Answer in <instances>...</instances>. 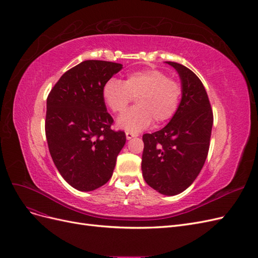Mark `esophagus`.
Masks as SVG:
<instances>
[{
    "label": "esophagus",
    "instance_id": "1",
    "mask_svg": "<svg viewBox=\"0 0 258 258\" xmlns=\"http://www.w3.org/2000/svg\"><path fill=\"white\" fill-rule=\"evenodd\" d=\"M138 135L137 134H134V132H129V131H127L126 132V138H127V140H131L132 138H135V137H137Z\"/></svg>",
    "mask_w": 258,
    "mask_h": 258
}]
</instances>
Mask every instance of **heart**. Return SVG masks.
Masks as SVG:
<instances>
[{
    "label": "heart",
    "mask_w": 258,
    "mask_h": 258,
    "mask_svg": "<svg viewBox=\"0 0 258 258\" xmlns=\"http://www.w3.org/2000/svg\"><path fill=\"white\" fill-rule=\"evenodd\" d=\"M182 85L157 69L141 70L127 75L123 82L110 79L103 85L102 97L114 114H121L132 100L137 105L121 115L117 124L129 132L146 129L152 121L162 123L172 117L181 101Z\"/></svg>",
    "instance_id": "1"
}]
</instances>
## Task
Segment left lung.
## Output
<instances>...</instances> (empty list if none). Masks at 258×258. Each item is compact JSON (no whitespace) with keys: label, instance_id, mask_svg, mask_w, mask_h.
I'll list each match as a JSON object with an SVG mask.
<instances>
[{"label":"left lung","instance_id":"left-lung-1","mask_svg":"<svg viewBox=\"0 0 258 258\" xmlns=\"http://www.w3.org/2000/svg\"><path fill=\"white\" fill-rule=\"evenodd\" d=\"M167 63L181 77L182 100L165 128L143 135L142 172L152 188L174 196L188 188L205 165L213 111L199 77L176 62Z\"/></svg>","mask_w":258,"mask_h":258}]
</instances>
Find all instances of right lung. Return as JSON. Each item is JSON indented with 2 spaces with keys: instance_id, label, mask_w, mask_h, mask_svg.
Wrapping results in <instances>:
<instances>
[{
  "instance_id": "1",
  "label": "right lung",
  "mask_w": 258,
  "mask_h": 258,
  "mask_svg": "<svg viewBox=\"0 0 258 258\" xmlns=\"http://www.w3.org/2000/svg\"><path fill=\"white\" fill-rule=\"evenodd\" d=\"M122 66L86 60L68 70L47 97L45 134L53 163L66 181L81 191L104 185L126 143L102 97L105 82Z\"/></svg>"
}]
</instances>
